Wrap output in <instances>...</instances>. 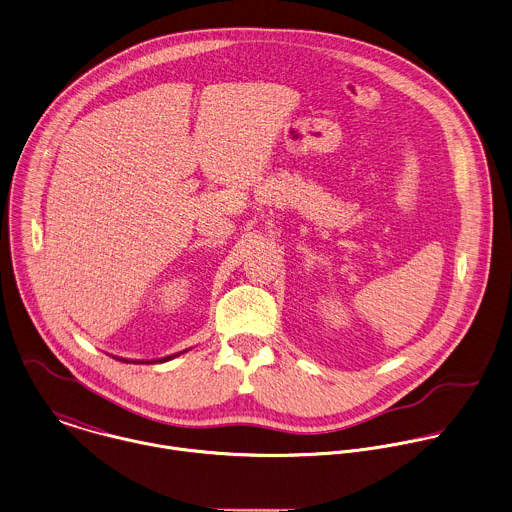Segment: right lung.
I'll list each match as a JSON object with an SVG mask.
<instances>
[{
	"instance_id": "1",
	"label": "right lung",
	"mask_w": 512,
	"mask_h": 512,
	"mask_svg": "<svg viewBox=\"0 0 512 512\" xmlns=\"http://www.w3.org/2000/svg\"><path fill=\"white\" fill-rule=\"evenodd\" d=\"M167 359H171V357H167ZM167 359H163V361H167ZM151 363H155V361H151Z\"/></svg>"
}]
</instances>
